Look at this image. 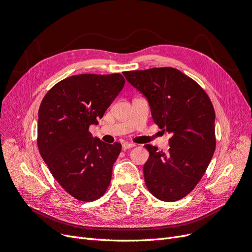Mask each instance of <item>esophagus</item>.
I'll return each mask as SVG.
<instances>
[{
	"mask_svg": "<svg viewBox=\"0 0 252 252\" xmlns=\"http://www.w3.org/2000/svg\"><path fill=\"white\" fill-rule=\"evenodd\" d=\"M133 147H135L134 144H129V143H124V144L122 145L123 150H128V149H131V148H133Z\"/></svg>",
	"mask_w": 252,
	"mask_h": 252,
	"instance_id": "1",
	"label": "esophagus"
}]
</instances>
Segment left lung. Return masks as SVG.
I'll list each match as a JSON object with an SVG mask.
<instances>
[{
    "mask_svg": "<svg viewBox=\"0 0 252 252\" xmlns=\"http://www.w3.org/2000/svg\"><path fill=\"white\" fill-rule=\"evenodd\" d=\"M148 100L153 121L172 134L168 152L145 145L147 188L156 198L176 202L194 189L213 157L215 112L196 82L172 67L123 72Z\"/></svg>",
    "mask_w": 252,
    "mask_h": 252,
    "instance_id": "left-lung-1",
    "label": "left lung"
}]
</instances>
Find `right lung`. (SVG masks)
Masks as SVG:
<instances>
[{
  "instance_id": "obj_1",
  "label": "right lung",
  "mask_w": 252,
  "mask_h": 252,
  "mask_svg": "<svg viewBox=\"0 0 252 252\" xmlns=\"http://www.w3.org/2000/svg\"><path fill=\"white\" fill-rule=\"evenodd\" d=\"M124 85L120 73L73 75L56 84L40 104V155L58 183L82 202L102 196L110 183L122 146L93 137L89 127L98 124Z\"/></svg>"
}]
</instances>
